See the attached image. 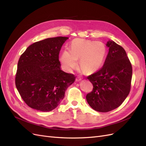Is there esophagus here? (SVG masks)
Wrapping results in <instances>:
<instances>
[{
    "label": "esophagus",
    "mask_w": 146,
    "mask_h": 146,
    "mask_svg": "<svg viewBox=\"0 0 146 146\" xmlns=\"http://www.w3.org/2000/svg\"><path fill=\"white\" fill-rule=\"evenodd\" d=\"M82 80V78H80V77H78L76 78V82H79V81H81Z\"/></svg>",
    "instance_id": "34e87169"
}]
</instances>
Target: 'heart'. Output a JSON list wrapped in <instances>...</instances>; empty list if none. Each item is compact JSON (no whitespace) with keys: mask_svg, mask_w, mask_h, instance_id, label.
Listing matches in <instances>:
<instances>
[{"mask_svg":"<svg viewBox=\"0 0 146 146\" xmlns=\"http://www.w3.org/2000/svg\"><path fill=\"white\" fill-rule=\"evenodd\" d=\"M107 54L105 44L101 41L76 38L71 43L70 50H64L60 56L62 67L68 72L78 66L87 73H93L101 68Z\"/></svg>","mask_w":146,"mask_h":146,"instance_id":"obj_1","label":"heart"}]
</instances>
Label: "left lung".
<instances>
[{"label": "left lung", "mask_w": 146, "mask_h": 146, "mask_svg": "<svg viewBox=\"0 0 146 146\" xmlns=\"http://www.w3.org/2000/svg\"><path fill=\"white\" fill-rule=\"evenodd\" d=\"M109 52L103 67L87 77L94 88L86 95L93 110L106 112L118 108L130 93L132 66L125 49L114 41L106 43Z\"/></svg>", "instance_id": "8db88e82"}]
</instances>
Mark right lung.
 <instances>
[{"label":"right lung","mask_w":146,"mask_h":146,"mask_svg":"<svg viewBox=\"0 0 146 146\" xmlns=\"http://www.w3.org/2000/svg\"><path fill=\"white\" fill-rule=\"evenodd\" d=\"M68 37L58 36L37 41L21 56L15 83L27 105L43 112L58 106L68 87L75 81L72 74L60 68L59 55Z\"/></svg>","instance_id":"obj_1"}]
</instances>
